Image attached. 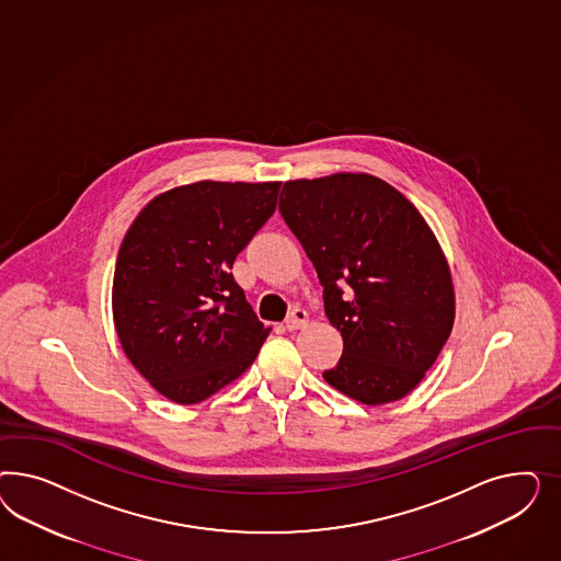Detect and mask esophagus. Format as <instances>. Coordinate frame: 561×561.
<instances>
[{
	"instance_id": "esophagus-1",
	"label": "esophagus",
	"mask_w": 561,
	"mask_h": 561,
	"mask_svg": "<svg viewBox=\"0 0 561 561\" xmlns=\"http://www.w3.org/2000/svg\"><path fill=\"white\" fill-rule=\"evenodd\" d=\"M308 323V312H306L305 308H294L291 312H289L288 319H286V329L288 331H298V329H302Z\"/></svg>"
}]
</instances>
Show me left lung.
<instances>
[{"label": "left lung", "instance_id": "1", "mask_svg": "<svg viewBox=\"0 0 561 561\" xmlns=\"http://www.w3.org/2000/svg\"><path fill=\"white\" fill-rule=\"evenodd\" d=\"M279 211L323 286L343 354L323 378L366 405L413 391L455 323V289L422 214L362 172L288 181Z\"/></svg>", "mask_w": 561, "mask_h": 561}]
</instances>
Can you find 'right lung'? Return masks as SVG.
Listing matches in <instances>:
<instances>
[{"label":"right lung","instance_id":"obj_1","mask_svg":"<svg viewBox=\"0 0 561 561\" xmlns=\"http://www.w3.org/2000/svg\"><path fill=\"white\" fill-rule=\"evenodd\" d=\"M282 183L199 181L146 205L121 242L113 319L121 347L156 391L199 403L237 380L267 340L232 277L270 220Z\"/></svg>","mask_w":561,"mask_h":561}]
</instances>
